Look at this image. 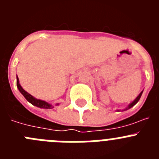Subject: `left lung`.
Returning <instances> with one entry per match:
<instances>
[{"label":"left lung","instance_id":"1","mask_svg":"<svg viewBox=\"0 0 159 159\" xmlns=\"http://www.w3.org/2000/svg\"><path fill=\"white\" fill-rule=\"evenodd\" d=\"M143 91H142V92H140L139 95H138V96L136 97L135 99H134V101H132V102H130V104H129L128 106L127 107L125 108V109H123V110H122V111H127V110H128V109H130V108H131L132 107H134V105H135L136 103H137V102H139V99H140V98H141L142 94H143ZM117 111H121V110H117Z\"/></svg>","mask_w":159,"mask_h":159}]
</instances>
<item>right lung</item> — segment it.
Masks as SVG:
<instances>
[{"label": "right lung", "instance_id": "right-lung-1", "mask_svg": "<svg viewBox=\"0 0 159 159\" xmlns=\"http://www.w3.org/2000/svg\"><path fill=\"white\" fill-rule=\"evenodd\" d=\"M16 86H17V88L20 91V92L23 95V96L26 99V100H27L28 102H30V103H32L33 106H36L37 107L40 108H43V109H52V108L54 107V106L52 105L51 103H48V102H46V101L44 100H42V99H36L34 96H32V95L28 93L25 90H24L23 88L21 87V85L20 84L19 79H18L17 76H16ZM55 105H56V106H59L60 104L57 102V103H56Z\"/></svg>", "mask_w": 159, "mask_h": 159}]
</instances>
